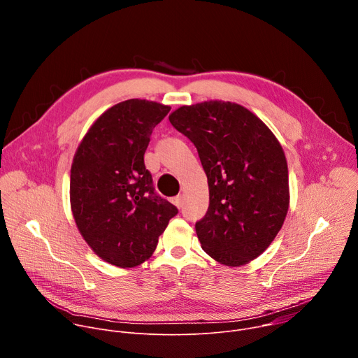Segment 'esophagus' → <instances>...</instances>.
Masks as SVG:
<instances>
[{
	"label": "esophagus",
	"mask_w": 358,
	"mask_h": 358,
	"mask_svg": "<svg viewBox=\"0 0 358 358\" xmlns=\"http://www.w3.org/2000/svg\"><path fill=\"white\" fill-rule=\"evenodd\" d=\"M173 201H174V203H176V206H177L178 208H182V206H184V198H182V195H177Z\"/></svg>",
	"instance_id": "obj_1"
}]
</instances>
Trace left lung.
<instances>
[{"instance_id":"8db88e82","label":"left lung","mask_w":358,"mask_h":358,"mask_svg":"<svg viewBox=\"0 0 358 358\" xmlns=\"http://www.w3.org/2000/svg\"><path fill=\"white\" fill-rule=\"evenodd\" d=\"M169 119L195 145L208 178L210 207L195 222L202 249L227 266L258 258L289 210L282 145L261 119L231 101L182 106Z\"/></svg>"}]
</instances>
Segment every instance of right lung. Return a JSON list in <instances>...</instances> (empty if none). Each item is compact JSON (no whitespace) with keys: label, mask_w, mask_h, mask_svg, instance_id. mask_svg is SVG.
Returning a JSON list of instances; mask_svg holds the SVG:
<instances>
[{"label":"right lung","mask_w":358,"mask_h":358,"mask_svg":"<svg viewBox=\"0 0 358 358\" xmlns=\"http://www.w3.org/2000/svg\"><path fill=\"white\" fill-rule=\"evenodd\" d=\"M171 110L130 99L101 115L83 137L71 169V206L83 239L103 261L133 268L155 252L178 214L144 166L150 136Z\"/></svg>","instance_id":"add662e5"}]
</instances>
